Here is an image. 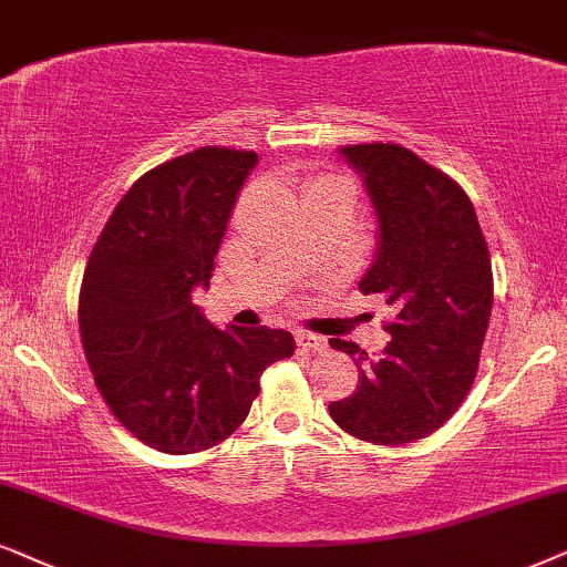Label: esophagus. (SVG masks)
<instances>
[{"mask_svg": "<svg viewBox=\"0 0 567 567\" xmlns=\"http://www.w3.org/2000/svg\"><path fill=\"white\" fill-rule=\"evenodd\" d=\"M298 347H303L306 352H323L327 350V339L311 331H298Z\"/></svg>", "mask_w": 567, "mask_h": 567, "instance_id": "1", "label": "esophagus"}]
</instances>
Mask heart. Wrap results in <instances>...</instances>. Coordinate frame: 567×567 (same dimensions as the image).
<instances>
[{
	"mask_svg": "<svg viewBox=\"0 0 567 567\" xmlns=\"http://www.w3.org/2000/svg\"><path fill=\"white\" fill-rule=\"evenodd\" d=\"M316 184H329V186H337V188H342V192H347V194H352V186H350V181H344V178H339V176H323V178L316 181Z\"/></svg>",
	"mask_w": 567,
	"mask_h": 567,
	"instance_id": "heart-1",
	"label": "heart"
}]
</instances>
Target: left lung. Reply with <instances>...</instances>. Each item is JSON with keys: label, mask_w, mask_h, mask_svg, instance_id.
<instances>
[{"label": "left lung", "mask_w": 567, "mask_h": 567, "mask_svg": "<svg viewBox=\"0 0 567 567\" xmlns=\"http://www.w3.org/2000/svg\"><path fill=\"white\" fill-rule=\"evenodd\" d=\"M379 215V256L360 279L394 308L391 342L368 358L347 339L329 344L358 358L360 386L329 414L373 446H404L435 433L470 394L480 368L493 264L472 199L449 173L394 142L347 145Z\"/></svg>", "instance_id": "obj_1"}]
</instances>
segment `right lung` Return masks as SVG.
Masks as SVG:
<instances>
[{
  "label": "right lung",
  "mask_w": 567,
  "mask_h": 567,
  "mask_svg": "<svg viewBox=\"0 0 567 567\" xmlns=\"http://www.w3.org/2000/svg\"><path fill=\"white\" fill-rule=\"evenodd\" d=\"M254 163V150L207 145L155 165L121 196L82 275L78 319L95 386L163 454H199L236 433L261 373L296 352L288 331H223L192 303Z\"/></svg>",
  "instance_id": "1"
}]
</instances>
